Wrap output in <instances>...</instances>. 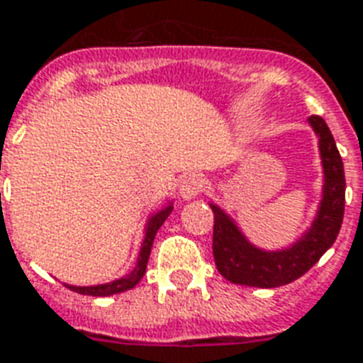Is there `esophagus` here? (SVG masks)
<instances>
[{
	"mask_svg": "<svg viewBox=\"0 0 363 363\" xmlns=\"http://www.w3.org/2000/svg\"><path fill=\"white\" fill-rule=\"evenodd\" d=\"M203 190H206V181H203L200 175H188L186 179L181 182V196L182 198H186V200L200 196Z\"/></svg>",
	"mask_w": 363,
	"mask_h": 363,
	"instance_id": "34e87169",
	"label": "esophagus"
}]
</instances>
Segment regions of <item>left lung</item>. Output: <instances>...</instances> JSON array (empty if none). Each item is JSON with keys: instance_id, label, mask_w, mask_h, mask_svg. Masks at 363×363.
Instances as JSON below:
<instances>
[{"instance_id": "8db88e82", "label": "left lung", "mask_w": 363, "mask_h": 363, "mask_svg": "<svg viewBox=\"0 0 363 363\" xmlns=\"http://www.w3.org/2000/svg\"><path fill=\"white\" fill-rule=\"evenodd\" d=\"M320 137L325 188L318 218L303 240L286 251H261L245 242L234 223L213 207V257L217 270L232 284L251 287H280L311 270L339 236L345 217V167L335 138L320 116L308 118Z\"/></svg>"}]
</instances>
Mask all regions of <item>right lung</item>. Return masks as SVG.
<instances>
[{
	"instance_id": "1",
	"label": "right lung",
	"mask_w": 363,
	"mask_h": 363,
	"mask_svg": "<svg viewBox=\"0 0 363 363\" xmlns=\"http://www.w3.org/2000/svg\"><path fill=\"white\" fill-rule=\"evenodd\" d=\"M173 207H165L160 213H156L154 217L150 218L148 223V230H146V238L143 242V247H140V255H138V262L135 270L131 274H127L125 278L121 280L110 281V284H104V286H93V287H76V286H68L72 291L79 293V295H91V297H108V295H116V293L127 291L131 289L140 281V278L145 276L146 272V264H148V257H150L152 251V243H154V238H156V232L160 230V226L163 225V220L169 217V213Z\"/></svg>"
}]
</instances>
